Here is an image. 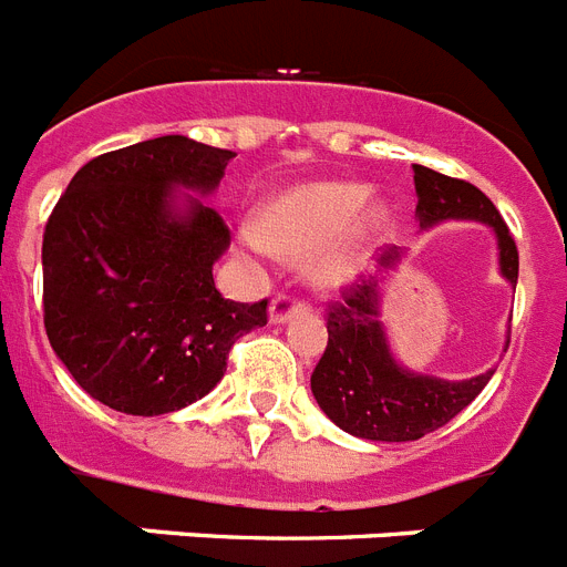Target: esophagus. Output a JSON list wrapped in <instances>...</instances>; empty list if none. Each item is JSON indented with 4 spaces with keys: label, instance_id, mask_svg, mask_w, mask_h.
Returning <instances> with one entry per match:
<instances>
[{
    "label": "esophagus",
    "instance_id": "esophagus-1",
    "mask_svg": "<svg viewBox=\"0 0 567 567\" xmlns=\"http://www.w3.org/2000/svg\"><path fill=\"white\" fill-rule=\"evenodd\" d=\"M307 301H301V298H295V295H287V292H278L272 298V303H269V321L272 323H287L292 316H301V312H307Z\"/></svg>",
    "mask_w": 567,
    "mask_h": 567
}]
</instances>
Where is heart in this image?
I'll return each instance as SVG.
<instances>
[{"mask_svg":"<svg viewBox=\"0 0 567 567\" xmlns=\"http://www.w3.org/2000/svg\"><path fill=\"white\" fill-rule=\"evenodd\" d=\"M361 183H303L266 206L264 226H244L240 240L258 255L272 249L307 255L309 275L321 287H343L358 278L390 226L381 203L364 206Z\"/></svg>","mask_w":567,"mask_h":567,"instance_id":"b5f03b06","label":"heart"}]
</instances>
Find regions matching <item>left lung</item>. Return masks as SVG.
<instances>
[{
	"label": "left lung",
	"mask_w": 567,
	"mask_h": 567,
	"mask_svg": "<svg viewBox=\"0 0 567 567\" xmlns=\"http://www.w3.org/2000/svg\"><path fill=\"white\" fill-rule=\"evenodd\" d=\"M422 229L442 220H478L496 231L499 269L516 289L519 251L514 235L485 192L427 166H413ZM399 249H386L381 266L399 264ZM381 284L367 278L341 292L327 312V350L312 372V395L318 408L341 430L370 442H415L456 419L485 384L493 370L467 381H444L399 364L381 323ZM511 343V341H507Z\"/></svg>",
	"instance_id": "8db88e82"
}]
</instances>
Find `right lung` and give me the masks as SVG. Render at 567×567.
Here are the masks:
<instances>
[{"instance_id": "obj_1", "label": "right lung", "mask_w": 567, "mask_h": 567, "mask_svg": "<svg viewBox=\"0 0 567 567\" xmlns=\"http://www.w3.org/2000/svg\"><path fill=\"white\" fill-rule=\"evenodd\" d=\"M235 152L183 134L89 159L42 235V307L76 384L128 415H163L224 379L231 343L266 323V298L226 301L212 266L229 226L177 186L215 192Z\"/></svg>"}]
</instances>
